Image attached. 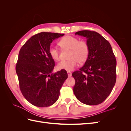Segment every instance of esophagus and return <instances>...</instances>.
Returning a JSON list of instances; mask_svg holds the SVG:
<instances>
[{"mask_svg": "<svg viewBox=\"0 0 131 131\" xmlns=\"http://www.w3.org/2000/svg\"><path fill=\"white\" fill-rule=\"evenodd\" d=\"M67 74H68V75L69 77L72 76V73L69 72V71H68V72H67Z\"/></svg>", "mask_w": 131, "mask_h": 131, "instance_id": "34e87169", "label": "esophagus"}]
</instances>
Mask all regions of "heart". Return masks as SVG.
<instances>
[{
  "instance_id": "obj_1",
  "label": "heart",
  "mask_w": 131,
  "mask_h": 131,
  "mask_svg": "<svg viewBox=\"0 0 131 131\" xmlns=\"http://www.w3.org/2000/svg\"><path fill=\"white\" fill-rule=\"evenodd\" d=\"M58 45L63 50H69L68 61H63L57 64L59 70H72L78 65V62L80 64L84 63L88 58L90 49L88 43L85 40L79 39L72 35H66L63 37L58 42ZM50 56L55 61L59 59V51L54 46H51L49 49Z\"/></svg>"
}]
</instances>
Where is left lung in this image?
I'll list each match as a JSON object with an SVG mask.
<instances>
[{
  "instance_id": "1",
  "label": "left lung",
  "mask_w": 131,
  "mask_h": 131,
  "mask_svg": "<svg viewBox=\"0 0 131 131\" xmlns=\"http://www.w3.org/2000/svg\"><path fill=\"white\" fill-rule=\"evenodd\" d=\"M75 34L87 39L90 49L85 64L74 72V93L89 105H98L109 96L116 80V60L110 43L94 31L81 30Z\"/></svg>"
}]
</instances>
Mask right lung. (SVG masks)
<instances>
[{"label":"right lung","instance_id":"right-lung-1","mask_svg":"<svg viewBox=\"0 0 131 131\" xmlns=\"http://www.w3.org/2000/svg\"><path fill=\"white\" fill-rule=\"evenodd\" d=\"M64 34L41 32L31 37L19 50L16 72L19 89L30 103L39 107L53 104L68 78L65 70L55 73L54 61L49 54L51 43Z\"/></svg>","mask_w":131,"mask_h":131}]
</instances>
